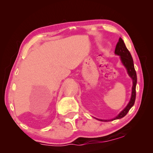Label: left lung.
<instances>
[{"label": "left lung", "mask_w": 153, "mask_h": 153, "mask_svg": "<svg viewBox=\"0 0 153 153\" xmlns=\"http://www.w3.org/2000/svg\"><path fill=\"white\" fill-rule=\"evenodd\" d=\"M115 54L120 56L121 63H122V64L123 65V66L126 67L129 76L131 77V79H132L133 85H132V89H131V98H130V100H129V102H128V105L126 106V108H124L123 110L121 111L117 117H115L114 119H112V120H99V119H97L98 120H100L101 121H108L111 120H118V119H121L124 116H126L127 115V113H128L129 109L133 107L136 100V86L137 84L136 72L135 71V69H134L133 59L131 57L130 53H129V51L128 50V48H127V47L126 46L125 43H124L123 40H122V38H120L117 45H116Z\"/></svg>", "instance_id": "left-lung-1"}]
</instances>
